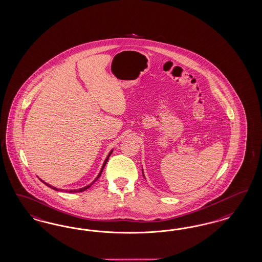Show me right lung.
<instances>
[{
    "label": "right lung",
    "mask_w": 262,
    "mask_h": 262,
    "mask_svg": "<svg viewBox=\"0 0 262 262\" xmlns=\"http://www.w3.org/2000/svg\"><path fill=\"white\" fill-rule=\"evenodd\" d=\"M112 154V151L109 153L108 156H107V158H106V160H105V162H104V163H103V165H102V168H101V170H100V172H99V175H98V177H97V179L95 181L98 180L99 178V176H100V174H101V172H102V170H103V168H104V166H105V164H106V163H107V161H108V158L110 157V155ZM94 181V182H95ZM45 184H46V186H48L49 188H51V189H53V190H58L57 188H55V187H52V186H50V185H48V184H46V182H43ZM93 184V183H92ZM91 184V185H92ZM91 185H88V186H86V187H84V188H82V189H79V190H69V192H79V191H84L85 190H87V189H89L91 187ZM66 191H68V190H66Z\"/></svg>",
    "instance_id": "obj_1"
}]
</instances>
